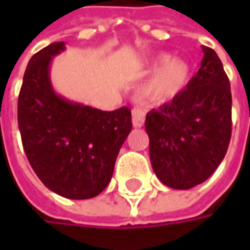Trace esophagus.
<instances>
[{"instance_id":"1","label":"esophagus","mask_w":250,"mask_h":250,"mask_svg":"<svg viewBox=\"0 0 250 250\" xmlns=\"http://www.w3.org/2000/svg\"><path fill=\"white\" fill-rule=\"evenodd\" d=\"M145 124V112L139 108L132 110V125L133 128H142Z\"/></svg>"}]
</instances>
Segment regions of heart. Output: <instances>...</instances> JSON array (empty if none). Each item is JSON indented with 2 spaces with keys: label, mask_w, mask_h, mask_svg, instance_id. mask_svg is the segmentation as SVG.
Returning <instances> with one entry per match:
<instances>
[{
  "label": "heart",
  "mask_w": 250,
  "mask_h": 250,
  "mask_svg": "<svg viewBox=\"0 0 250 250\" xmlns=\"http://www.w3.org/2000/svg\"><path fill=\"white\" fill-rule=\"evenodd\" d=\"M151 65L159 68L146 83L143 96L153 104H164L174 100L190 81L192 69L185 60H169L168 55H159Z\"/></svg>",
  "instance_id": "1"
}]
</instances>
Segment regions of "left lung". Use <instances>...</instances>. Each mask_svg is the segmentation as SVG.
Returning <instances> with one entry per match:
<instances>
[{
	"mask_svg": "<svg viewBox=\"0 0 250 250\" xmlns=\"http://www.w3.org/2000/svg\"><path fill=\"white\" fill-rule=\"evenodd\" d=\"M203 60L187 89L146 115L150 161L160 181L172 189L205 182L226 156L231 139V87L214 50Z\"/></svg>",
	"mask_w": 250,
	"mask_h": 250,
	"instance_id": "left-lung-1",
	"label": "left lung"
}]
</instances>
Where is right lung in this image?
I'll use <instances>...</instances> for the list:
<instances>
[{
  "label": "right lung",
  "instance_id": "obj_1",
  "mask_svg": "<svg viewBox=\"0 0 250 250\" xmlns=\"http://www.w3.org/2000/svg\"><path fill=\"white\" fill-rule=\"evenodd\" d=\"M63 42L34 54L18 99L26 157L45 187L68 199H90L110 184L121 146L132 129L130 110L91 108L57 94L50 65Z\"/></svg>",
  "mask_w": 250,
  "mask_h": 250
}]
</instances>
